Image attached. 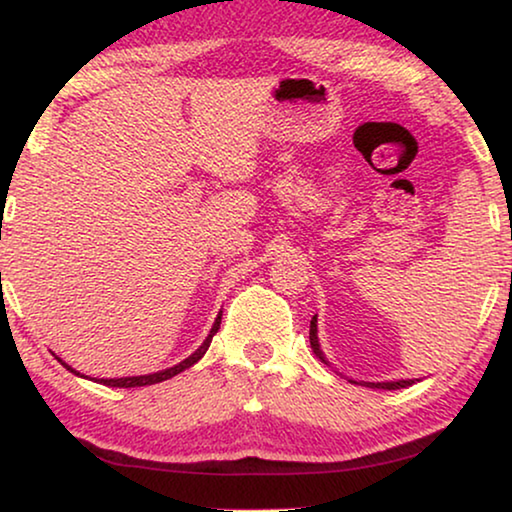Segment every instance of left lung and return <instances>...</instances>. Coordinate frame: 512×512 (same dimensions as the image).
Masks as SVG:
<instances>
[{"label":"left lung","mask_w":512,"mask_h":512,"mask_svg":"<svg viewBox=\"0 0 512 512\" xmlns=\"http://www.w3.org/2000/svg\"><path fill=\"white\" fill-rule=\"evenodd\" d=\"M310 345H312V352H314V356H319V359L326 363L324 354H321V349H319V340H317V317H312V321H310ZM410 384H412V380H398V382H368V387H373V389H403V387H410Z\"/></svg>","instance_id":"8db88e82"}]
</instances>
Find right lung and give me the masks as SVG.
<instances>
[{
  "label": "right lung",
  "mask_w": 512,
  "mask_h": 512,
  "mask_svg": "<svg viewBox=\"0 0 512 512\" xmlns=\"http://www.w3.org/2000/svg\"><path fill=\"white\" fill-rule=\"evenodd\" d=\"M219 326H221V314L219 317H216V321H214V326H212V331H209V335H207V340L202 342V345L195 349V352L188 356V359H184L181 363H177V366L174 368H167V370H160V373H153V375H139V377H118V380H100L102 384H107V387H121V389H130V387H146V384H156V382H163V380H170V377H174V375H179L181 370H186V368H191L193 363H198L202 356H205V352L209 349V342H212V338H214V333L219 331ZM62 366H65L67 370H72L67 366V363H62ZM72 373H76V370H72ZM79 375V373H76Z\"/></svg>",
  "instance_id": "add662e5"
}]
</instances>
